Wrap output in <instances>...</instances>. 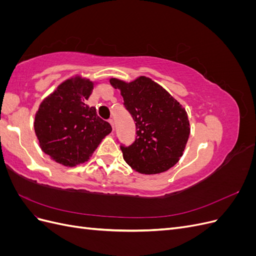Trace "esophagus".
Here are the masks:
<instances>
[{"mask_svg":"<svg viewBox=\"0 0 256 256\" xmlns=\"http://www.w3.org/2000/svg\"><path fill=\"white\" fill-rule=\"evenodd\" d=\"M108 122H109V124H110V125H111V127H112V130H114V122H113V120H108Z\"/></svg>","mask_w":256,"mask_h":256,"instance_id":"esophagus-1","label":"esophagus"}]
</instances>
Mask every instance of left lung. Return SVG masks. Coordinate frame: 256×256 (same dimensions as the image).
<instances>
[{
	"mask_svg": "<svg viewBox=\"0 0 256 256\" xmlns=\"http://www.w3.org/2000/svg\"><path fill=\"white\" fill-rule=\"evenodd\" d=\"M120 90L124 106L136 122V141L120 145L122 156L134 171L159 174L174 166L182 156L190 134L184 108L158 83L141 76L129 83L110 79Z\"/></svg>",
	"mask_w": 256,
	"mask_h": 256,
	"instance_id": "obj_1",
	"label": "left lung"
}]
</instances>
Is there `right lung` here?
Returning a JSON list of instances; mask_svg holds the SVG:
<instances>
[{
  "mask_svg": "<svg viewBox=\"0 0 256 256\" xmlns=\"http://www.w3.org/2000/svg\"><path fill=\"white\" fill-rule=\"evenodd\" d=\"M92 88L94 82L76 76L60 83L36 112L34 129L40 148L58 164L76 166L88 161L112 131L96 108L85 104Z\"/></svg>",
  "mask_w": 256,
  "mask_h": 256,
  "instance_id": "obj_1",
  "label": "right lung"
}]
</instances>
